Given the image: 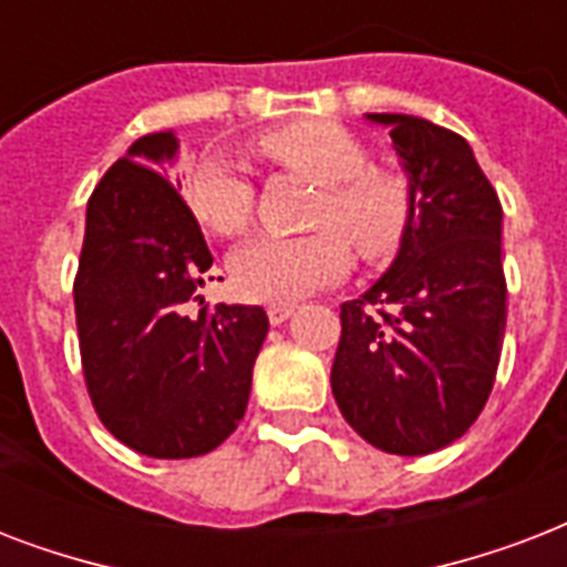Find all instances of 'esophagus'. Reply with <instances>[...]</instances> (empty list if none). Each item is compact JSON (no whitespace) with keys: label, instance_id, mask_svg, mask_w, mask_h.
<instances>
[{"label":"esophagus","instance_id":"esophagus-1","mask_svg":"<svg viewBox=\"0 0 567 567\" xmlns=\"http://www.w3.org/2000/svg\"><path fill=\"white\" fill-rule=\"evenodd\" d=\"M293 309H297V306H291V302H285V306H270V309H267V318H270L274 327H279V323H285V320L291 318Z\"/></svg>","mask_w":567,"mask_h":567}]
</instances>
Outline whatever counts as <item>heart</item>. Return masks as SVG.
<instances>
[{
	"instance_id": "1",
	"label": "heart",
	"mask_w": 567,
	"mask_h": 567,
	"mask_svg": "<svg viewBox=\"0 0 567 567\" xmlns=\"http://www.w3.org/2000/svg\"><path fill=\"white\" fill-rule=\"evenodd\" d=\"M261 153L300 173L320 188L311 223L336 226L300 238L261 235L231 256V282L256 302H297L338 282L350 267L353 240L359 256H394L412 226V190L403 176L368 167V150L332 120H300L261 137ZM188 203L196 220L217 235H240L252 220L256 190L231 158L203 155L188 176Z\"/></svg>"
}]
</instances>
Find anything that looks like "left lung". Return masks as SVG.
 <instances>
[{"label":"left lung","mask_w":567,"mask_h":567,"mask_svg":"<svg viewBox=\"0 0 567 567\" xmlns=\"http://www.w3.org/2000/svg\"><path fill=\"white\" fill-rule=\"evenodd\" d=\"M364 120L388 128L414 212L391 267L341 306L332 394L368 444L426 456L462 439L492 394L506 332L503 208L462 135L412 114Z\"/></svg>","instance_id":"8db88e82"}]
</instances>
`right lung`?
Wrapping results in <instances>:
<instances>
[{
  "label": "right lung",
  "mask_w": 567,
  "mask_h": 567,
  "mask_svg": "<svg viewBox=\"0 0 567 567\" xmlns=\"http://www.w3.org/2000/svg\"><path fill=\"white\" fill-rule=\"evenodd\" d=\"M173 128L137 137L93 190L75 276L84 382L105 430L153 458L212 453L247 412L267 338L261 306H204L199 223L167 173Z\"/></svg>",
  "instance_id": "1"
}]
</instances>
